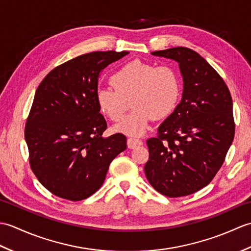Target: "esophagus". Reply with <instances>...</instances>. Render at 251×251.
<instances>
[{
  "instance_id": "esophagus-1",
  "label": "esophagus",
  "mask_w": 251,
  "mask_h": 251,
  "mask_svg": "<svg viewBox=\"0 0 251 251\" xmlns=\"http://www.w3.org/2000/svg\"><path fill=\"white\" fill-rule=\"evenodd\" d=\"M142 145V140L137 139V138H128L127 139V146L129 149H135L136 147H139Z\"/></svg>"
}]
</instances>
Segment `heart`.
Instances as JSON below:
<instances>
[{"mask_svg": "<svg viewBox=\"0 0 251 251\" xmlns=\"http://www.w3.org/2000/svg\"><path fill=\"white\" fill-rule=\"evenodd\" d=\"M110 82L113 88H99L96 101L100 111L112 121L124 116L130 101L134 109L114 127L128 136H141L153 119L162 120L172 114L180 97L179 77L166 66L130 61L120 68Z\"/></svg>", "mask_w": 251, "mask_h": 251, "instance_id": "heart-1", "label": "heart"}]
</instances>
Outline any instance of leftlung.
Here are the masks:
<instances>
[{
	"instance_id": "left-lung-1",
	"label": "left lung",
	"mask_w": 251,
	"mask_h": 251,
	"mask_svg": "<svg viewBox=\"0 0 251 251\" xmlns=\"http://www.w3.org/2000/svg\"><path fill=\"white\" fill-rule=\"evenodd\" d=\"M179 65L183 79L180 103L148 139L145 173L159 193H195L214 179L230 149L235 125L232 97L222 77L204 58L186 47L151 52Z\"/></svg>"
}]
</instances>
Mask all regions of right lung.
Returning a JSON list of instances; mask_svg holds the SVG:
<instances>
[{
  "label": "right lung",
  "mask_w": 251,
  "mask_h": 251,
  "mask_svg": "<svg viewBox=\"0 0 251 251\" xmlns=\"http://www.w3.org/2000/svg\"><path fill=\"white\" fill-rule=\"evenodd\" d=\"M128 51H93L51 70L36 89L25 138L30 166L52 194L69 201L93 195L126 137H103L106 122L96 101L100 73Z\"/></svg>",
  "instance_id": "obj_1"
}]
</instances>
